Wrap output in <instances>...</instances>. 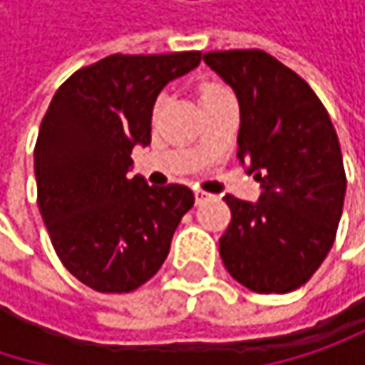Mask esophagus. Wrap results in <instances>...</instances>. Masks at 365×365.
<instances>
[{
	"instance_id": "34e87169",
	"label": "esophagus",
	"mask_w": 365,
	"mask_h": 365,
	"mask_svg": "<svg viewBox=\"0 0 365 365\" xmlns=\"http://www.w3.org/2000/svg\"><path fill=\"white\" fill-rule=\"evenodd\" d=\"M194 196H196V202H198V205L205 202V200H209V198H213V194H209V192H205V190H200V187L194 190Z\"/></svg>"
}]
</instances>
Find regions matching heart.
<instances>
[{"label": "heart", "instance_id": "obj_1", "mask_svg": "<svg viewBox=\"0 0 365 365\" xmlns=\"http://www.w3.org/2000/svg\"><path fill=\"white\" fill-rule=\"evenodd\" d=\"M220 91H226V88H222L220 84H205V86L200 88V97H207V95L220 93Z\"/></svg>", "mask_w": 365, "mask_h": 365}]
</instances>
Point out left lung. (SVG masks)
<instances>
[{"label": "left lung", "mask_w": 365, "mask_h": 365, "mask_svg": "<svg viewBox=\"0 0 365 365\" xmlns=\"http://www.w3.org/2000/svg\"><path fill=\"white\" fill-rule=\"evenodd\" d=\"M241 108L237 158L259 182L257 202L224 196L232 220L220 255L241 285L287 294L334 245L346 178L338 135L313 88L262 50L202 54Z\"/></svg>", "instance_id": "obj_1"}]
</instances>
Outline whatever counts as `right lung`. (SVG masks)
<instances>
[{
	"instance_id": "1",
	"label": "right lung",
	"mask_w": 365,
	"mask_h": 365,
	"mask_svg": "<svg viewBox=\"0 0 365 365\" xmlns=\"http://www.w3.org/2000/svg\"><path fill=\"white\" fill-rule=\"evenodd\" d=\"M198 63L196 50L111 54L76 71L41 120L39 213L63 266L97 292L126 294L150 281L194 205L187 185L130 178V152L150 145L160 91Z\"/></svg>"
}]
</instances>
